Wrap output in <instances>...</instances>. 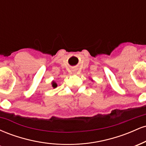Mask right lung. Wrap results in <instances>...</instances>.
Returning <instances> with one entry per match:
<instances>
[{"label":"right lung","mask_w":146,"mask_h":146,"mask_svg":"<svg viewBox=\"0 0 146 146\" xmlns=\"http://www.w3.org/2000/svg\"><path fill=\"white\" fill-rule=\"evenodd\" d=\"M57 86H58V85H57V84L55 82H52V86H53V88H56Z\"/></svg>","instance_id":"add662e5"}]
</instances>
